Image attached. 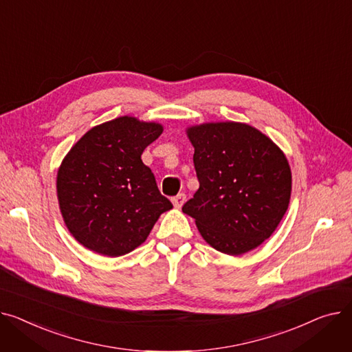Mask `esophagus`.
I'll use <instances>...</instances> for the list:
<instances>
[{
  "instance_id": "1",
  "label": "esophagus",
  "mask_w": 352,
  "mask_h": 352,
  "mask_svg": "<svg viewBox=\"0 0 352 352\" xmlns=\"http://www.w3.org/2000/svg\"><path fill=\"white\" fill-rule=\"evenodd\" d=\"M184 200H186V196L183 193H180V195H177V196H175L172 199V203H173V206H175L176 209H180L182 206H183V203H184Z\"/></svg>"
}]
</instances>
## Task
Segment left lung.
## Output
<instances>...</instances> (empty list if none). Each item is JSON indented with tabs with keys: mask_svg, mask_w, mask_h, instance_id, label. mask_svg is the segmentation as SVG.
Returning <instances> with one entry per match:
<instances>
[{
	"mask_svg": "<svg viewBox=\"0 0 352 352\" xmlns=\"http://www.w3.org/2000/svg\"><path fill=\"white\" fill-rule=\"evenodd\" d=\"M186 133L200 186L183 213L217 252L254 250L274 233L290 203L292 169L284 152L241 122L200 123Z\"/></svg>",
	"mask_w": 352,
	"mask_h": 352,
	"instance_id": "8db88e82",
	"label": "left lung"
}]
</instances>
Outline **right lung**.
I'll return each mask as SVG.
<instances>
[{"mask_svg":"<svg viewBox=\"0 0 352 352\" xmlns=\"http://www.w3.org/2000/svg\"><path fill=\"white\" fill-rule=\"evenodd\" d=\"M162 132L157 122L119 116L89 129L62 160L59 210L69 233L91 252L108 257L133 252L173 208L140 159Z\"/></svg>","mask_w":352,"mask_h":352,"instance_id":"add662e5","label":"right lung"}]
</instances>
